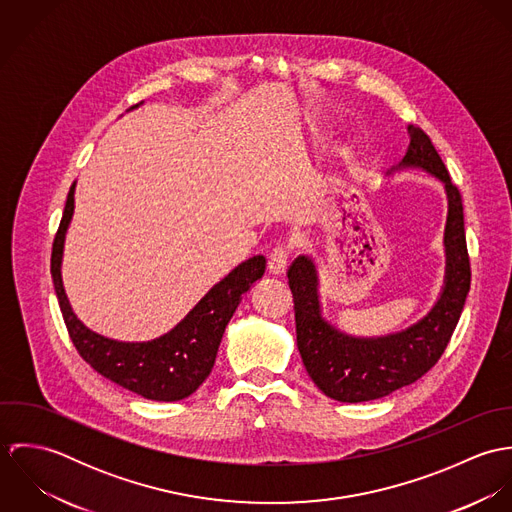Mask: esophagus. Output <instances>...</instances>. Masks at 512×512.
I'll return each mask as SVG.
<instances>
[{
  "instance_id": "esophagus-1",
  "label": "esophagus",
  "mask_w": 512,
  "mask_h": 512,
  "mask_svg": "<svg viewBox=\"0 0 512 512\" xmlns=\"http://www.w3.org/2000/svg\"><path fill=\"white\" fill-rule=\"evenodd\" d=\"M288 268V250L284 246H276L272 248V252L268 254V270L274 276H282Z\"/></svg>"
}]
</instances>
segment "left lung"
I'll return each mask as SVG.
<instances>
[{
  "label": "left lung",
  "instance_id": "1",
  "mask_svg": "<svg viewBox=\"0 0 512 512\" xmlns=\"http://www.w3.org/2000/svg\"><path fill=\"white\" fill-rule=\"evenodd\" d=\"M410 146L398 167H420L445 185V282L438 303L416 325L386 337H351L321 317L319 280L309 256H297L288 268L293 295L297 349L303 366L317 388L339 402H368L422 378L443 355L461 317L471 286V264L463 228V203L459 189L430 136L408 126Z\"/></svg>",
  "mask_w": 512,
  "mask_h": 512
}]
</instances>
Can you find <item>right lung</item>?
Masks as SVG:
<instances>
[{"label":"right lung","mask_w":512,"mask_h":512,"mask_svg":"<svg viewBox=\"0 0 512 512\" xmlns=\"http://www.w3.org/2000/svg\"><path fill=\"white\" fill-rule=\"evenodd\" d=\"M74 211V185L59 224L51 254V276L65 325L78 355L118 386L147 400L175 402L191 396L211 374L222 333L234 315L242 293L264 276L266 258L254 256L234 268L211 288L169 333L147 343H124L90 331L76 315L63 288L61 262L65 234Z\"/></svg>","instance_id":"obj_1"}]
</instances>
